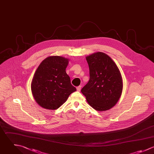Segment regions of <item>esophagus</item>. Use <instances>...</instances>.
<instances>
[{
  "instance_id": "34e87169",
  "label": "esophagus",
  "mask_w": 154,
  "mask_h": 154,
  "mask_svg": "<svg viewBox=\"0 0 154 154\" xmlns=\"http://www.w3.org/2000/svg\"><path fill=\"white\" fill-rule=\"evenodd\" d=\"M81 88H82V86H77V91H79V92L80 91Z\"/></svg>"
}]
</instances>
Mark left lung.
Wrapping results in <instances>:
<instances>
[{"instance_id": "obj_1", "label": "left lung", "mask_w": 154, "mask_h": 154, "mask_svg": "<svg viewBox=\"0 0 154 154\" xmlns=\"http://www.w3.org/2000/svg\"><path fill=\"white\" fill-rule=\"evenodd\" d=\"M90 79L82 89L89 104L96 110L110 109L119 101L122 92L121 74L115 62L103 52L86 57Z\"/></svg>"}]
</instances>
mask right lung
Segmentation results:
<instances>
[{
	"label": "right lung",
	"instance_id": "add662e5",
	"mask_svg": "<svg viewBox=\"0 0 154 154\" xmlns=\"http://www.w3.org/2000/svg\"><path fill=\"white\" fill-rule=\"evenodd\" d=\"M68 60L62 56H52L45 58L38 66L32 81L31 90L41 107L56 110L76 91L66 72Z\"/></svg>",
	"mask_w": 154,
	"mask_h": 154
}]
</instances>
